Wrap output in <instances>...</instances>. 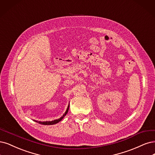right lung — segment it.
Returning a JSON list of instances; mask_svg holds the SVG:
<instances>
[{"label":"right lung","mask_w":155,"mask_h":155,"mask_svg":"<svg viewBox=\"0 0 155 155\" xmlns=\"http://www.w3.org/2000/svg\"><path fill=\"white\" fill-rule=\"evenodd\" d=\"M69 108H70V105H68L67 109H66L65 113L62 115V116H61L60 118L57 119H55V120H53V121H36V120H34V121L37 122V123H39V124H44V125H52V124H57V123H58L59 122H60V121H61V120H62L63 118H64V117L66 115L68 112Z\"/></svg>","instance_id":"right-lung-1"}]
</instances>
